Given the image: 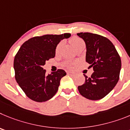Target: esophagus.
Here are the masks:
<instances>
[{
    "instance_id": "34e87169",
    "label": "esophagus",
    "mask_w": 130,
    "mask_h": 130,
    "mask_svg": "<svg viewBox=\"0 0 130 130\" xmlns=\"http://www.w3.org/2000/svg\"><path fill=\"white\" fill-rule=\"evenodd\" d=\"M67 74H73L74 72H71V71H68Z\"/></svg>"
}]
</instances>
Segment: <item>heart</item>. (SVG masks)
<instances>
[{"mask_svg": "<svg viewBox=\"0 0 130 130\" xmlns=\"http://www.w3.org/2000/svg\"><path fill=\"white\" fill-rule=\"evenodd\" d=\"M70 42H71V43L72 44V46L75 48H76L78 47L79 45L83 44V43H84V41H83L81 38H79V37H72V38L70 39ZM61 44H62V43L61 42V43H59V44L57 45L56 48V52H58V51H59V48H60ZM76 62V61L74 60H67L66 61H65V62L63 63V65L65 67H71V66L73 65L74 64H75Z\"/></svg>", "mask_w": 130, "mask_h": 130, "instance_id": "1", "label": "heart"}]
</instances>
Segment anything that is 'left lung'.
Masks as SVG:
<instances>
[{
    "label": "left lung",
    "mask_w": 130,
    "mask_h": 130,
    "mask_svg": "<svg viewBox=\"0 0 130 130\" xmlns=\"http://www.w3.org/2000/svg\"><path fill=\"white\" fill-rule=\"evenodd\" d=\"M86 45V62L93 68L90 77L84 74L85 81L78 87L83 96L92 100L103 99L113 90L119 79L121 59L113 43L96 34H77Z\"/></svg>",
    "instance_id": "obj_1"
}]
</instances>
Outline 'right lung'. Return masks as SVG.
<instances>
[{"label": "right lung", "instance_id": "1", "mask_svg": "<svg viewBox=\"0 0 130 130\" xmlns=\"http://www.w3.org/2000/svg\"><path fill=\"white\" fill-rule=\"evenodd\" d=\"M71 34L44 35L30 38L23 43L14 58L15 78L29 99L43 102L52 99L58 90L61 78L66 75L63 69L46 74L43 66L54 58L58 43Z\"/></svg>", "mask_w": 130, "mask_h": 130}]
</instances>
